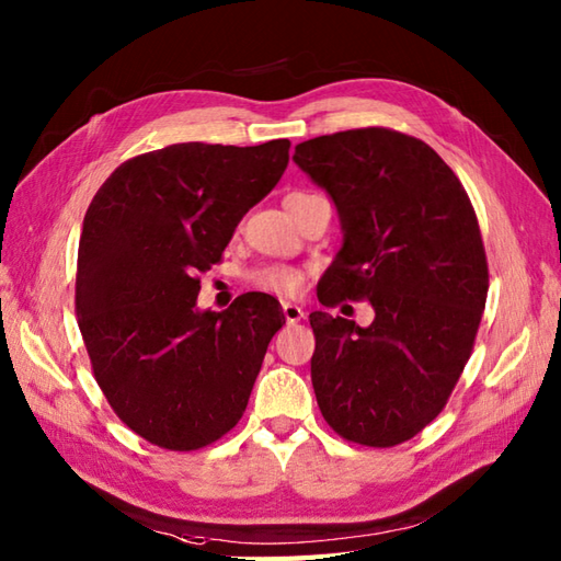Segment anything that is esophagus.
Segmentation results:
<instances>
[{"label": "esophagus", "mask_w": 561, "mask_h": 561, "mask_svg": "<svg viewBox=\"0 0 561 561\" xmlns=\"http://www.w3.org/2000/svg\"><path fill=\"white\" fill-rule=\"evenodd\" d=\"M282 311H284V318H287V323L289 325H296V323H301L304 320V308L301 306H296V304H282Z\"/></svg>", "instance_id": "obj_1"}]
</instances>
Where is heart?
Masks as SVG:
<instances>
[{"label": "heart", "instance_id": "heart-1", "mask_svg": "<svg viewBox=\"0 0 561 561\" xmlns=\"http://www.w3.org/2000/svg\"><path fill=\"white\" fill-rule=\"evenodd\" d=\"M291 197H308L306 193H294ZM248 279L253 287L262 289V291H270V294H277V296H296L301 294L306 287V272L301 267H294V265H262L255 267L253 272L248 274Z\"/></svg>", "mask_w": 561, "mask_h": 561}]
</instances>
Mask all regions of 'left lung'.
<instances>
[{
  "label": "left lung",
  "mask_w": 561,
  "mask_h": 561,
  "mask_svg": "<svg viewBox=\"0 0 561 561\" xmlns=\"http://www.w3.org/2000/svg\"><path fill=\"white\" fill-rule=\"evenodd\" d=\"M328 190L344 243L318 299L368 301V328L316 311L311 380L332 432L390 448L446 408L468 364L490 289L478 214L458 175L422 139L362 127L296 145Z\"/></svg>",
  "instance_id": "8db88e82"
}]
</instances>
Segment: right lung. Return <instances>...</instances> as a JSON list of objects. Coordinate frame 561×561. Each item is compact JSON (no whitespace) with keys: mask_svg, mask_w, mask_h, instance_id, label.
<instances>
[{"mask_svg":"<svg viewBox=\"0 0 561 561\" xmlns=\"http://www.w3.org/2000/svg\"><path fill=\"white\" fill-rule=\"evenodd\" d=\"M289 139L257 147L171 145L117 165L83 217L77 323L113 412L149 444L205 448L241 420L284 325L279 301L243 294L197 311L243 214L289 163Z\"/></svg>","mask_w":561,"mask_h":561,"instance_id":"right-lung-1","label":"right lung"}]
</instances>
